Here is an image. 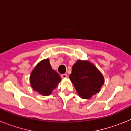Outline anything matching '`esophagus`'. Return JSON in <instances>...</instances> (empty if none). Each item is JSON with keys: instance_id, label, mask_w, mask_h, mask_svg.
<instances>
[{"instance_id": "1", "label": "esophagus", "mask_w": 131, "mask_h": 131, "mask_svg": "<svg viewBox=\"0 0 131 131\" xmlns=\"http://www.w3.org/2000/svg\"><path fill=\"white\" fill-rule=\"evenodd\" d=\"M61 77H62V78H66L67 77H68V75L66 73L64 74H62V75H61Z\"/></svg>"}]
</instances>
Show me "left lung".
Instances as JSON below:
<instances>
[{
	"mask_svg": "<svg viewBox=\"0 0 131 131\" xmlns=\"http://www.w3.org/2000/svg\"><path fill=\"white\" fill-rule=\"evenodd\" d=\"M69 78L81 98H91L100 92L104 84V77L93 64L78 60L73 65Z\"/></svg>",
	"mask_w": 131,
	"mask_h": 131,
	"instance_id": "1",
	"label": "left lung"
}]
</instances>
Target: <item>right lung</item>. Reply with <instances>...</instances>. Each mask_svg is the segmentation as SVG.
Returning <instances> with one entry per match:
<instances>
[{"instance_id": "1", "label": "right lung", "mask_w": 131, "mask_h": 131, "mask_svg": "<svg viewBox=\"0 0 131 131\" xmlns=\"http://www.w3.org/2000/svg\"><path fill=\"white\" fill-rule=\"evenodd\" d=\"M30 81L34 91L48 96L58 86L61 78L57 72L52 69L49 60L47 59L37 65L31 73Z\"/></svg>"}]
</instances>
